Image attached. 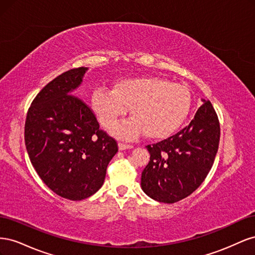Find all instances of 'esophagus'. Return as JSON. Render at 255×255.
Wrapping results in <instances>:
<instances>
[{"label":"esophagus","instance_id":"obj_1","mask_svg":"<svg viewBox=\"0 0 255 255\" xmlns=\"http://www.w3.org/2000/svg\"><path fill=\"white\" fill-rule=\"evenodd\" d=\"M118 146H119V150H128V149H132L133 148V145L132 144H127V143H122V142H120L119 144H118Z\"/></svg>","mask_w":255,"mask_h":255}]
</instances>
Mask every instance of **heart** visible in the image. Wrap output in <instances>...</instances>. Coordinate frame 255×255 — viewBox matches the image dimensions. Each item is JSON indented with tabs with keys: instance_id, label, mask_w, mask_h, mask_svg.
Here are the masks:
<instances>
[{
	"instance_id": "heart-1",
	"label": "heart",
	"mask_w": 255,
	"mask_h": 255,
	"mask_svg": "<svg viewBox=\"0 0 255 255\" xmlns=\"http://www.w3.org/2000/svg\"><path fill=\"white\" fill-rule=\"evenodd\" d=\"M91 109L105 128H112L130 109L134 118L116 127L113 133L129 139L144 132L153 139L173 134L190 111L189 90L155 76L127 78L117 81L114 90L98 87L92 91Z\"/></svg>"
}]
</instances>
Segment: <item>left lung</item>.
Listing matches in <instances>:
<instances>
[{"label": "left lung", "mask_w": 255, "mask_h": 255, "mask_svg": "<svg viewBox=\"0 0 255 255\" xmlns=\"http://www.w3.org/2000/svg\"><path fill=\"white\" fill-rule=\"evenodd\" d=\"M189 125L175 135L146 145L150 161L141 173L145 195L174 203L192 194L210 172L218 151L220 126L210 101L202 99Z\"/></svg>", "instance_id": "8db88e82"}]
</instances>
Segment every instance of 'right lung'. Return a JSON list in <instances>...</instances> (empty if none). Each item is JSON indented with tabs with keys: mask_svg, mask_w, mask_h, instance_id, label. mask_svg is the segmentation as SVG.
Listing matches in <instances>:
<instances>
[{
	"mask_svg": "<svg viewBox=\"0 0 255 255\" xmlns=\"http://www.w3.org/2000/svg\"><path fill=\"white\" fill-rule=\"evenodd\" d=\"M87 70L71 69L45 85L30 104L24 128L36 172L52 191L72 201L102 187L106 168L118 152L90 107L73 96Z\"/></svg>",
	"mask_w": 255,
	"mask_h": 255,
	"instance_id": "1",
	"label": "right lung"
}]
</instances>
